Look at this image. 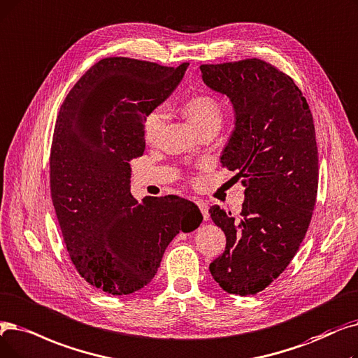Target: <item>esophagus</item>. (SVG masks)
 Masks as SVG:
<instances>
[{
	"mask_svg": "<svg viewBox=\"0 0 358 358\" xmlns=\"http://www.w3.org/2000/svg\"><path fill=\"white\" fill-rule=\"evenodd\" d=\"M196 203H197L201 215H203V220L208 221L209 220V205L206 203V201H203V200H197Z\"/></svg>",
	"mask_w": 358,
	"mask_h": 358,
	"instance_id": "34e87169",
	"label": "esophagus"
}]
</instances>
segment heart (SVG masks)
Returning <instances> with one entry per match:
<instances>
[{"instance_id":"1","label":"heart","mask_w":358,"mask_h":358,"mask_svg":"<svg viewBox=\"0 0 358 358\" xmlns=\"http://www.w3.org/2000/svg\"><path fill=\"white\" fill-rule=\"evenodd\" d=\"M184 113L193 121L200 133L217 131L224 121L222 102L212 93H197L184 102ZM166 124V111L164 106L150 110L143 120V137L146 143H155L159 138Z\"/></svg>"}]
</instances>
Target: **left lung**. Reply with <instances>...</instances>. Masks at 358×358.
<instances>
[{"mask_svg":"<svg viewBox=\"0 0 358 358\" xmlns=\"http://www.w3.org/2000/svg\"><path fill=\"white\" fill-rule=\"evenodd\" d=\"M200 71L234 106L236 130L221 164L245 187L238 215L209 209L227 237L209 271L224 291L253 295L287 269L312 221L319 184L313 115L291 77L263 59L201 64Z\"/></svg>","mask_w":358,"mask_h":358,"instance_id":"8db88e82","label":"left lung"}]
</instances>
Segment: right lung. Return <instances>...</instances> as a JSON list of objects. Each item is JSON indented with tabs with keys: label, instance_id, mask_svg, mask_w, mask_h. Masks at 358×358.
<instances>
[{
	"label": "right lung",
	"instance_id": "1",
	"mask_svg": "<svg viewBox=\"0 0 358 358\" xmlns=\"http://www.w3.org/2000/svg\"><path fill=\"white\" fill-rule=\"evenodd\" d=\"M187 67L103 58L59 108L50 157L54 209L74 268L106 294L146 287L168 244L203 220L190 200L137 201L130 190V162L145 152V115L174 92Z\"/></svg>",
	"mask_w": 358,
	"mask_h": 358
}]
</instances>
